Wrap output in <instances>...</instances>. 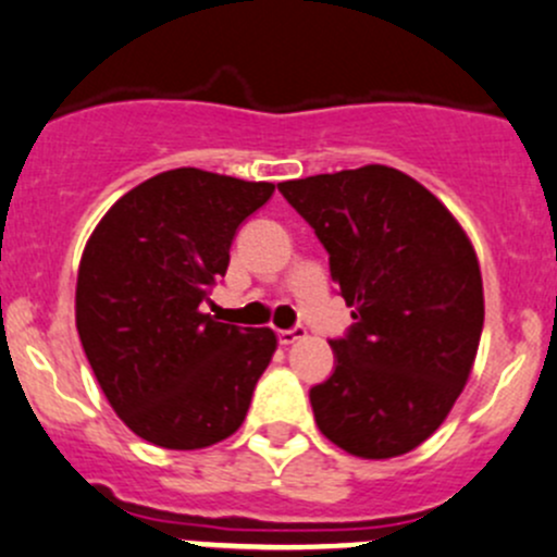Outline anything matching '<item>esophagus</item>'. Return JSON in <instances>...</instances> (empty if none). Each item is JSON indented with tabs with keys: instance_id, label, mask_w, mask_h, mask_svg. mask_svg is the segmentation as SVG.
<instances>
[{
	"instance_id": "1",
	"label": "esophagus",
	"mask_w": 557,
	"mask_h": 557,
	"mask_svg": "<svg viewBox=\"0 0 557 557\" xmlns=\"http://www.w3.org/2000/svg\"><path fill=\"white\" fill-rule=\"evenodd\" d=\"M305 336H307V329H301V325H296V329H280L277 331L280 345H294V342L305 339Z\"/></svg>"
}]
</instances>
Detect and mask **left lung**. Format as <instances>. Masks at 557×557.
Here are the masks:
<instances>
[{
    "instance_id": "left-lung-1",
    "label": "left lung",
    "mask_w": 557,
    "mask_h": 557,
    "mask_svg": "<svg viewBox=\"0 0 557 557\" xmlns=\"http://www.w3.org/2000/svg\"><path fill=\"white\" fill-rule=\"evenodd\" d=\"M288 205L329 250L352 312L336 369L310 391L320 434L358 458H396L450 414L485 320L480 261L453 212L383 164L285 180Z\"/></svg>"
}]
</instances>
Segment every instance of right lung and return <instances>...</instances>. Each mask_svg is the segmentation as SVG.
Instances as JSON below:
<instances>
[{"label": "right lung", "mask_w": 557, "mask_h": 557, "mask_svg": "<svg viewBox=\"0 0 557 557\" xmlns=\"http://www.w3.org/2000/svg\"><path fill=\"white\" fill-rule=\"evenodd\" d=\"M274 194L194 166L123 194L88 237L75 323L117 418L150 445L201 450L243 425L277 350L272 329L201 312L247 215Z\"/></svg>", "instance_id": "1"}]
</instances>
